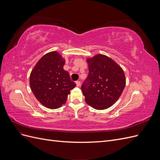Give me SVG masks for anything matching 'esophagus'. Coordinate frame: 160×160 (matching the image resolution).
<instances>
[{
    "mask_svg": "<svg viewBox=\"0 0 160 160\" xmlns=\"http://www.w3.org/2000/svg\"><path fill=\"white\" fill-rule=\"evenodd\" d=\"M75 83H76V85H77V87H79V86L81 85V82H80L79 81H75Z\"/></svg>",
    "mask_w": 160,
    "mask_h": 160,
    "instance_id": "1",
    "label": "esophagus"
}]
</instances>
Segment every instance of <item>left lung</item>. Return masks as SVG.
I'll use <instances>...</instances> for the list:
<instances>
[{
	"instance_id": "left-lung-1",
	"label": "left lung",
	"mask_w": 160,
	"mask_h": 160,
	"mask_svg": "<svg viewBox=\"0 0 160 160\" xmlns=\"http://www.w3.org/2000/svg\"><path fill=\"white\" fill-rule=\"evenodd\" d=\"M87 62L89 74L81 88L86 103L95 109H108L118 100L125 88L124 72L104 55L88 58Z\"/></svg>"
}]
</instances>
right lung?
Returning a JSON list of instances; mask_svg holds the SVG:
<instances>
[{
  "label": "right lung",
  "mask_w": 160,
  "mask_h": 160,
  "mask_svg": "<svg viewBox=\"0 0 160 160\" xmlns=\"http://www.w3.org/2000/svg\"><path fill=\"white\" fill-rule=\"evenodd\" d=\"M65 62L59 52L52 51L42 56L31 72L30 87L34 95L49 109L61 108L76 86L63 69Z\"/></svg>",
  "instance_id": "1"
}]
</instances>
